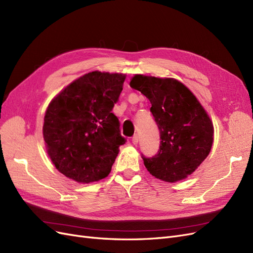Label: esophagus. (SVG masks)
Instances as JSON below:
<instances>
[{"mask_svg":"<svg viewBox=\"0 0 253 253\" xmlns=\"http://www.w3.org/2000/svg\"><path fill=\"white\" fill-rule=\"evenodd\" d=\"M138 135H134L133 137H132V142H133V144H137V143H138Z\"/></svg>","mask_w":253,"mask_h":253,"instance_id":"1","label":"esophagus"}]
</instances>
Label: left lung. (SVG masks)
<instances>
[{
    "mask_svg": "<svg viewBox=\"0 0 253 253\" xmlns=\"http://www.w3.org/2000/svg\"><path fill=\"white\" fill-rule=\"evenodd\" d=\"M129 85L150 100V111L160 134L157 154L141 155L145 168L167 182L185 179L211 151L213 125L208 114L177 80L136 75Z\"/></svg>",
    "mask_w": 253,
    "mask_h": 253,
    "instance_id": "obj_1",
    "label": "left lung"
}]
</instances>
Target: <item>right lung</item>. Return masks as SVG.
I'll return each instance as SVG.
<instances>
[{"mask_svg": "<svg viewBox=\"0 0 253 253\" xmlns=\"http://www.w3.org/2000/svg\"><path fill=\"white\" fill-rule=\"evenodd\" d=\"M126 76L91 72L72 82L45 113L43 136L59 172L88 183L108 176L126 142L112 110Z\"/></svg>", "mask_w": 253, "mask_h": 253, "instance_id": "add662e5", "label": "right lung"}]
</instances>
